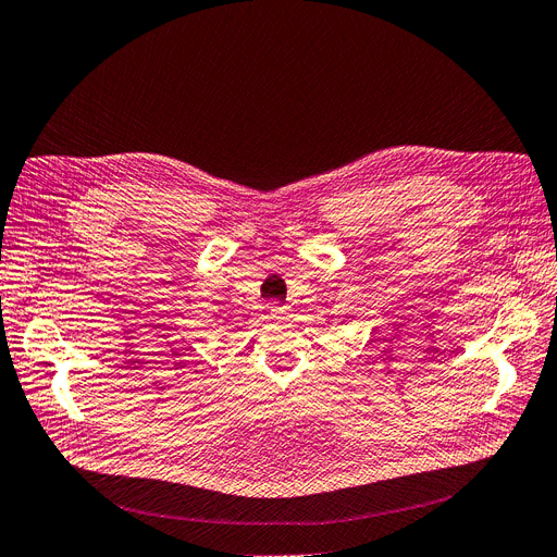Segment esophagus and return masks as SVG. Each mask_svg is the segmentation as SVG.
Masks as SVG:
<instances>
[{"instance_id":"1","label":"esophagus","mask_w":557,"mask_h":557,"mask_svg":"<svg viewBox=\"0 0 557 557\" xmlns=\"http://www.w3.org/2000/svg\"><path fill=\"white\" fill-rule=\"evenodd\" d=\"M286 317H289V307L284 305H271V310H268V319L273 321H284Z\"/></svg>"}]
</instances>
